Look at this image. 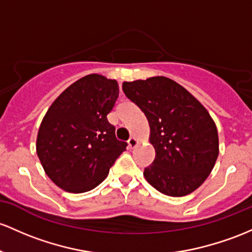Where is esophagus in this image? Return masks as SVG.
Instances as JSON below:
<instances>
[{"mask_svg": "<svg viewBox=\"0 0 252 252\" xmlns=\"http://www.w3.org/2000/svg\"><path fill=\"white\" fill-rule=\"evenodd\" d=\"M137 142H139V141L135 139V137H130V139H129V141H128L129 148H134L135 146L137 145Z\"/></svg>", "mask_w": 252, "mask_h": 252, "instance_id": "34e87169", "label": "esophagus"}]
</instances>
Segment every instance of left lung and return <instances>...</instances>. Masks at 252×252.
<instances>
[{
	"instance_id": "8db88e82",
	"label": "left lung",
	"mask_w": 252,
	"mask_h": 252,
	"mask_svg": "<svg viewBox=\"0 0 252 252\" xmlns=\"http://www.w3.org/2000/svg\"><path fill=\"white\" fill-rule=\"evenodd\" d=\"M124 94L140 107L156 149L146 181L172 197L189 195L203 184L219 156L215 122L183 86L165 76L124 81Z\"/></svg>"
}]
</instances>
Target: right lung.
I'll use <instances>...</instances> for the list:
<instances>
[{"instance_id":"right-lung-1","label":"right lung","mask_w":252,"mask_h":252,"mask_svg":"<svg viewBox=\"0 0 252 252\" xmlns=\"http://www.w3.org/2000/svg\"><path fill=\"white\" fill-rule=\"evenodd\" d=\"M118 93L116 80L90 74L65 88L46 111L35 149L46 176L61 189H94L126 151L106 118Z\"/></svg>"}]
</instances>
